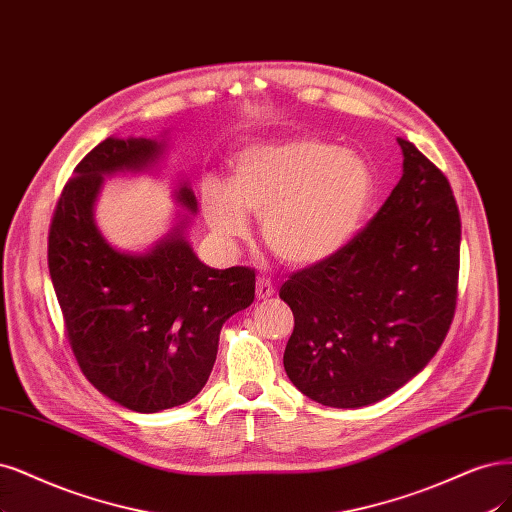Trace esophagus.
Instances as JSON below:
<instances>
[{"label": "esophagus", "mask_w": 512, "mask_h": 512, "mask_svg": "<svg viewBox=\"0 0 512 512\" xmlns=\"http://www.w3.org/2000/svg\"><path fill=\"white\" fill-rule=\"evenodd\" d=\"M275 286H273V281H271V277H258V281H256V296H258V301H267V298H271V296H275Z\"/></svg>", "instance_id": "esophagus-1"}]
</instances>
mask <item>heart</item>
<instances>
[{
    "mask_svg": "<svg viewBox=\"0 0 512 512\" xmlns=\"http://www.w3.org/2000/svg\"><path fill=\"white\" fill-rule=\"evenodd\" d=\"M375 195L362 156L322 139L258 144L237 154L231 186L207 178L201 203L220 237L248 235V214L262 218L269 248L290 264L322 262L356 237Z\"/></svg>",
    "mask_w": 512,
    "mask_h": 512,
    "instance_id": "b5f03b06",
    "label": "heart"
}]
</instances>
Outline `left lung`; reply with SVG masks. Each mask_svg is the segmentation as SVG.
<instances>
[{"label":"left lung","instance_id":"8db88e82","mask_svg":"<svg viewBox=\"0 0 512 512\" xmlns=\"http://www.w3.org/2000/svg\"><path fill=\"white\" fill-rule=\"evenodd\" d=\"M402 178L341 252L290 275L294 313L284 351L311 400L358 409L394 394L443 345L460 273V209L445 173L407 139Z\"/></svg>","mask_w":512,"mask_h":512}]
</instances>
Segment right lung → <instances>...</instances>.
Here are the masks:
<instances>
[{"label": "right lung", "mask_w": 512, "mask_h": 512, "mask_svg": "<svg viewBox=\"0 0 512 512\" xmlns=\"http://www.w3.org/2000/svg\"><path fill=\"white\" fill-rule=\"evenodd\" d=\"M146 137H108L67 180L48 233V269L67 341L86 379L120 407L158 413L195 398L209 379L222 324L254 303L256 273L211 269L184 237L186 218L144 254L105 241L93 207L105 175L146 171L165 152ZM175 201L197 211L186 182Z\"/></svg>", "instance_id": "add662e5"}]
</instances>
